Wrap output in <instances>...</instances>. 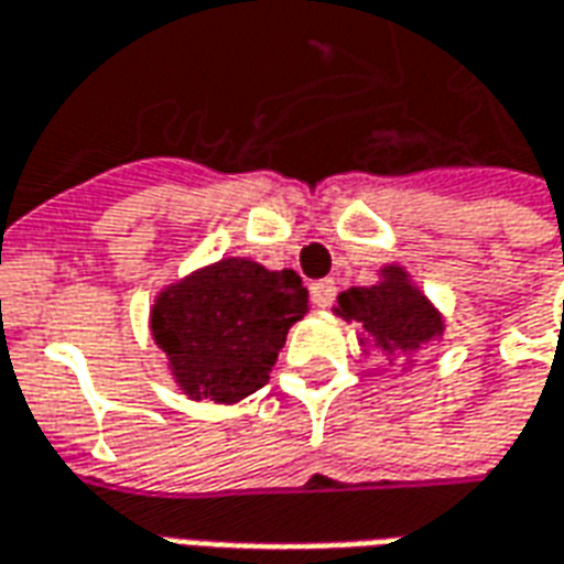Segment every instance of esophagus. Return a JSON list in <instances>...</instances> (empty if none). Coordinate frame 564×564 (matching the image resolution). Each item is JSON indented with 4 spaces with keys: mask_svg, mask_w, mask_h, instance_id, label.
I'll return each instance as SVG.
<instances>
[{
    "mask_svg": "<svg viewBox=\"0 0 564 564\" xmlns=\"http://www.w3.org/2000/svg\"><path fill=\"white\" fill-rule=\"evenodd\" d=\"M312 291V300H315V306H330L333 300H336V282L333 279H322V282H315L310 288Z\"/></svg>",
    "mask_w": 564,
    "mask_h": 564,
    "instance_id": "esophagus-1",
    "label": "esophagus"
}]
</instances>
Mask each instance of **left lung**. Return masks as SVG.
Here are the masks:
<instances>
[{"label":"left lung","instance_id":"obj_1","mask_svg":"<svg viewBox=\"0 0 564 564\" xmlns=\"http://www.w3.org/2000/svg\"><path fill=\"white\" fill-rule=\"evenodd\" d=\"M369 288H348L336 297V315L364 327L360 345H376L388 357L417 355L423 345L442 339V312L417 291L405 267L388 264L378 270Z\"/></svg>","mask_w":564,"mask_h":564}]
</instances>
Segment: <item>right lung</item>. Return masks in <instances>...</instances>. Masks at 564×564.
Wrapping results in <instances>:
<instances>
[{
    "mask_svg": "<svg viewBox=\"0 0 564 564\" xmlns=\"http://www.w3.org/2000/svg\"><path fill=\"white\" fill-rule=\"evenodd\" d=\"M310 312L294 270L221 258L159 291L150 330L188 400H246L264 388L291 324Z\"/></svg>",
    "mask_w": 564,
    "mask_h": 564,
    "instance_id": "1",
    "label": "right lung"
}]
</instances>
